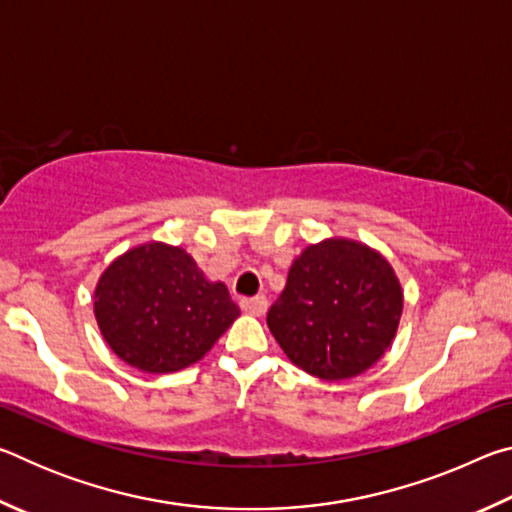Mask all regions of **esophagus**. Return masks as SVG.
Masks as SVG:
<instances>
[{
  "label": "esophagus",
  "instance_id": "obj_1",
  "mask_svg": "<svg viewBox=\"0 0 512 512\" xmlns=\"http://www.w3.org/2000/svg\"><path fill=\"white\" fill-rule=\"evenodd\" d=\"M239 305H241V311H246L250 316H264L268 309V300L264 296H255V298H244Z\"/></svg>",
  "mask_w": 512,
  "mask_h": 512
}]
</instances>
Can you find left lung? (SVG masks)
I'll use <instances>...</instances> for the list:
<instances>
[{"label":"left lung","instance_id":"1","mask_svg":"<svg viewBox=\"0 0 512 512\" xmlns=\"http://www.w3.org/2000/svg\"><path fill=\"white\" fill-rule=\"evenodd\" d=\"M402 307L400 277L379 250L329 237L293 259L266 323L293 366L323 381H343L384 357Z\"/></svg>","mask_w":512,"mask_h":512}]
</instances>
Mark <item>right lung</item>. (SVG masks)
Returning a JSON list of instances; mask_svg holds the SVG:
<instances>
[{
  "label": "right lung",
  "instance_id": "1",
  "mask_svg": "<svg viewBox=\"0 0 512 512\" xmlns=\"http://www.w3.org/2000/svg\"><path fill=\"white\" fill-rule=\"evenodd\" d=\"M92 302L108 348L151 375L201 361L241 314L223 282L207 280L185 248L164 241L112 259Z\"/></svg>",
  "mask_w": 512,
  "mask_h": 512
}]
</instances>
